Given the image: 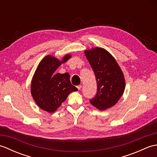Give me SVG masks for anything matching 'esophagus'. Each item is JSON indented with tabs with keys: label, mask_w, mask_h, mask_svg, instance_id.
<instances>
[{
	"label": "esophagus",
	"mask_w": 157,
	"mask_h": 157,
	"mask_svg": "<svg viewBox=\"0 0 157 157\" xmlns=\"http://www.w3.org/2000/svg\"><path fill=\"white\" fill-rule=\"evenodd\" d=\"M77 88H78V89L79 90H81V88H82V85H79V86H77Z\"/></svg>",
	"instance_id": "1"
}]
</instances>
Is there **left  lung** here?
<instances>
[{
  "label": "left lung",
  "mask_w": 157,
  "mask_h": 157,
  "mask_svg": "<svg viewBox=\"0 0 157 157\" xmlns=\"http://www.w3.org/2000/svg\"><path fill=\"white\" fill-rule=\"evenodd\" d=\"M85 55L94 71L98 90L91 105L105 111L112 107L121 97L125 88L124 75L115 58L105 48L86 50Z\"/></svg>",
  "instance_id": "8db88e82"
}]
</instances>
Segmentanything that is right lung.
<instances>
[{
    "label": "right lung",
    "instance_id": "right-lung-1",
    "mask_svg": "<svg viewBox=\"0 0 157 157\" xmlns=\"http://www.w3.org/2000/svg\"><path fill=\"white\" fill-rule=\"evenodd\" d=\"M71 57V55H65L60 61L55 56L47 55L36 68L31 82V94L37 105L46 112L56 111L70 93L78 90L71 84L68 73H55L62 63Z\"/></svg>",
    "mask_w": 157,
    "mask_h": 157
}]
</instances>
